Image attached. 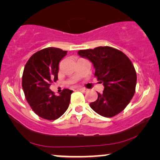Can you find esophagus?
Segmentation results:
<instances>
[{"mask_svg": "<svg viewBox=\"0 0 160 160\" xmlns=\"http://www.w3.org/2000/svg\"><path fill=\"white\" fill-rule=\"evenodd\" d=\"M77 90L79 91H82V92H86L87 91V89H85V88H77Z\"/></svg>", "mask_w": 160, "mask_h": 160, "instance_id": "1", "label": "esophagus"}]
</instances>
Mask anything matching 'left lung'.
I'll return each mask as SVG.
<instances>
[{
	"label": "left lung",
	"instance_id": "8db88e82",
	"mask_svg": "<svg viewBox=\"0 0 160 160\" xmlns=\"http://www.w3.org/2000/svg\"><path fill=\"white\" fill-rule=\"evenodd\" d=\"M78 54L92 62L94 76L104 85L102 93L90 103L99 115L112 118L121 112L129 104L136 91L137 76L129 58L120 50L109 46L80 50Z\"/></svg>",
	"mask_w": 160,
	"mask_h": 160
}]
</instances>
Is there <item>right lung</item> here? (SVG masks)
I'll use <instances>...</instances> for the list:
<instances>
[{"label": "right lung", "mask_w": 160, "mask_h": 160, "mask_svg": "<svg viewBox=\"0 0 160 160\" xmlns=\"http://www.w3.org/2000/svg\"><path fill=\"white\" fill-rule=\"evenodd\" d=\"M67 51L48 47L36 52L28 60L22 75V88L32 110L49 121L59 118L68 108L72 91L63 89L54 95L49 87L58 78L59 62Z\"/></svg>", "instance_id": "obj_1"}]
</instances>
